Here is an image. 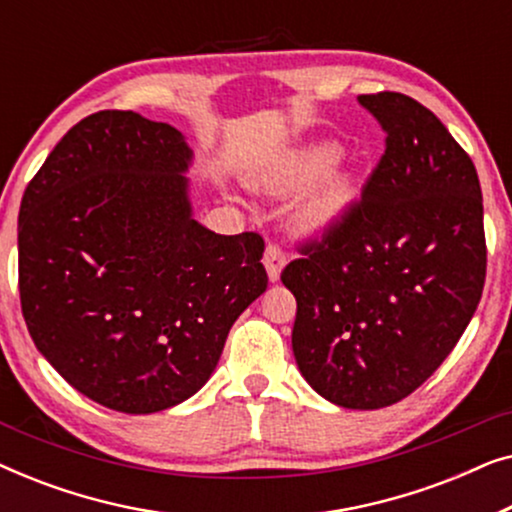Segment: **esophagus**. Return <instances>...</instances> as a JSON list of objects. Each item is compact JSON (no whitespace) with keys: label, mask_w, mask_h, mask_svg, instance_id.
<instances>
[{"label":"esophagus","mask_w":512,"mask_h":512,"mask_svg":"<svg viewBox=\"0 0 512 512\" xmlns=\"http://www.w3.org/2000/svg\"><path fill=\"white\" fill-rule=\"evenodd\" d=\"M263 265L265 270H268L270 282H277L279 272H282V268L286 265V251L279 247V244H268V247H265Z\"/></svg>","instance_id":"34e87169"}]
</instances>
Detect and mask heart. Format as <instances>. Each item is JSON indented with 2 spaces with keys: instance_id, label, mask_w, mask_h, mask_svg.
Segmentation results:
<instances>
[{
  "instance_id": "1",
  "label": "heart",
  "mask_w": 512,
  "mask_h": 512,
  "mask_svg": "<svg viewBox=\"0 0 512 512\" xmlns=\"http://www.w3.org/2000/svg\"><path fill=\"white\" fill-rule=\"evenodd\" d=\"M340 158L342 149L338 144H312L286 160V165L279 167L277 172H272L268 184L275 191H300V188L313 184L314 180L318 181L328 170H333L340 163ZM352 200V179L342 172H331L312 186L305 193V198L298 202L293 221L303 233H321V230L331 228L333 223H338L345 216Z\"/></svg>"
}]
</instances>
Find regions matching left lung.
I'll list each match as a JSON object with an SVG mask.
<instances>
[{"mask_svg":"<svg viewBox=\"0 0 512 512\" xmlns=\"http://www.w3.org/2000/svg\"><path fill=\"white\" fill-rule=\"evenodd\" d=\"M387 132L345 216L298 244L293 354L335 405L377 410L429 380L478 310L487 275L478 172L438 116L403 93L359 95Z\"/></svg>","mask_w":512,"mask_h":512,"instance_id":"8db88e82","label":"left lung"}]
</instances>
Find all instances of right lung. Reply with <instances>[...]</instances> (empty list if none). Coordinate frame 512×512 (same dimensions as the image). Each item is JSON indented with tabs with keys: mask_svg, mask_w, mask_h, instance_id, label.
Returning a JSON list of instances; mask_svg holds the SVG:
<instances>
[{
	"mask_svg": "<svg viewBox=\"0 0 512 512\" xmlns=\"http://www.w3.org/2000/svg\"><path fill=\"white\" fill-rule=\"evenodd\" d=\"M188 160L172 125L97 111L55 144L20 202L27 331L104 408L149 415L193 396L268 289L261 235H216L191 216Z\"/></svg>",
	"mask_w": 512,
	"mask_h": 512,
	"instance_id": "add662e5",
	"label": "right lung"
}]
</instances>
